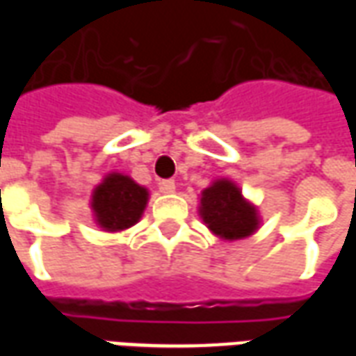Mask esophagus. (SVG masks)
<instances>
[{"label": "esophagus", "mask_w": 356, "mask_h": 356, "mask_svg": "<svg viewBox=\"0 0 356 356\" xmlns=\"http://www.w3.org/2000/svg\"><path fill=\"white\" fill-rule=\"evenodd\" d=\"M160 188L168 194L175 193V181L173 179H163V181H160Z\"/></svg>", "instance_id": "obj_1"}]
</instances>
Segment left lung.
I'll return each instance as SVG.
<instances>
[{
    "mask_svg": "<svg viewBox=\"0 0 356 356\" xmlns=\"http://www.w3.org/2000/svg\"><path fill=\"white\" fill-rule=\"evenodd\" d=\"M200 204L204 223L221 238H246L259 225L255 208L242 198L240 188L231 181H216L202 193Z\"/></svg>",
    "mask_w": 356,
    "mask_h": 356,
    "instance_id": "left-lung-1",
    "label": "left lung"
}]
</instances>
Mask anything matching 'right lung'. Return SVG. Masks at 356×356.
<instances>
[{
  "mask_svg": "<svg viewBox=\"0 0 356 356\" xmlns=\"http://www.w3.org/2000/svg\"><path fill=\"white\" fill-rule=\"evenodd\" d=\"M147 188L120 173H110L95 188L91 208L104 231H124L135 225L147 206Z\"/></svg>",
  "mask_w": 356,
  "mask_h": 356,
  "instance_id": "1",
  "label": "right lung"
}]
</instances>
